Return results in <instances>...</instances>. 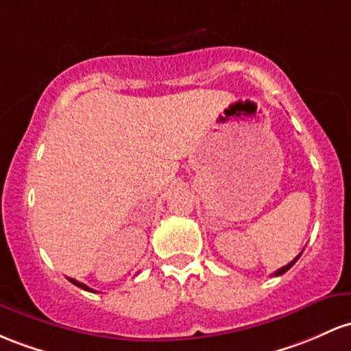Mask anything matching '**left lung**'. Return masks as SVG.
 Here are the masks:
<instances>
[{
    "mask_svg": "<svg viewBox=\"0 0 351 351\" xmlns=\"http://www.w3.org/2000/svg\"><path fill=\"white\" fill-rule=\"evenodd\" d=\"M300 256H302V253H300V255H298V256H296L293 261H290V263H288V265H285V267H282V268H280V269H276V271H275V273H273V276H280V275H283V273H287V271H288V269H290V268H291V267H293V265L296 263V260H298V258H300Z\"/></svg>",
    "mask_w": 351,
    "mask_h": 351,
    "instance_id": "8db88e82",
    "label": "left lung"
}]
</instances>
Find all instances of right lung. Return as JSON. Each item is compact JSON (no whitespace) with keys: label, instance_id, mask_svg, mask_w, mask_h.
<instances>
[{"label":"right lung","instance_id":"add662e5","mask_svg":"<svg viewBox=\"0 0 351 351\" xmlns=\"http://www.w3.org/2000/svg\"><path fill=\"white\" fill-rule=\"evenodd\" d=\"M69 282H71L73 285H76V287L78 288H82V290H86V291H95L93 288H90L88 287V285H84V283H82V282H78V280H75V278H68Z\"/></svg>","mask_w":351,"mask_h":351}]
</instances>
